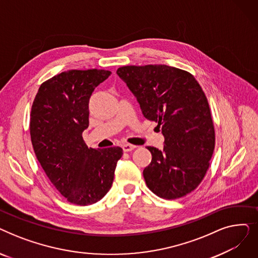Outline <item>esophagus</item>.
Masks as SVG:
<instances>
[{"instance_id":"1","label":"esophagus","mask_w":258,"mask_h":258,"mask_svg":"<svg viewBox=\"0 0 258 258\" xmlns=\"http://www.w3.org/2000/svg\"><path fill=\"white\" fill-rule=\"evenodd\" d=\"M136 147H137V146L128 144V143H125V144L122 145V150H123L124 152H132V151H134Z\"/></svg>"}]
</instances>
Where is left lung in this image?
<instances>
[{
    "label": "left lung",
    "mask_w": 258,
    "mask_h": 258,
    "mask_svg": "<svg viewBox=\"0 0 258 258\" xmlns=\"http://www.w3.org/2000/svg\"><path fill=\"white\" fill-rule=\"evenodd\" d=\"M143 116L158 122L164 147L147 146L152 161L143 170L147 187L162 199L191 192L205 177L214 150L210 108L197 79L166 64L124 66L117 70Z\"/></svg>",
    "instance_id": "1"
}]
</instances>
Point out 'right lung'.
I'll return each mask as SVG.
<instances>
[{
  "label": "right lung",
  "instance_id": "right-lung-1",
  "mask_svg": "<svg viewBox=\"0 0 258 258\" xmlns=\"http://www.w3.org/2000/svg\"><path fill=\"white\" fill-rule=\"evenodd\" d=\"M111 74L97 69L62 72L42 84L32 104L35 156L51 183L75 205H92L108 192L123 155L119 146L97 151L83 139L91 95Z\"/></svg>",
  "mask_w": 258,
  "mask_h": 258
}]
</instances>
